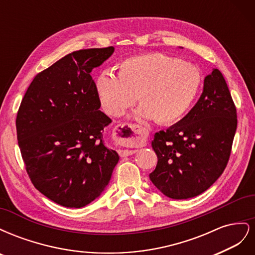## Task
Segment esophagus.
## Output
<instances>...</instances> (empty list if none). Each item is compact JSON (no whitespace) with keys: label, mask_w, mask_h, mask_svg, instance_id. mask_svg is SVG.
Listing matches in <instances>:
<instances>
[{"label":"esophagus","mask_w":255,"mask_h":255,"mask_svg":"<svg viewBox=\"0 0 255 255\" xmlns=\"http://www.w3.org/2000/svg\"><path fill=\"white\" fill-rule=\"evenodd\" d=\"M115 140L122 145H132L145 136L144 128L141 127L134 125V123H123L115 128ZM136 152V150L128 149H120L118 151L120 156H128L132 155Z\"/></svg>","instance_id":"esophagus-1"}]
</instances>
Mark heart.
<instances>
[{
	"label": "heart",
	"instance_id": "obj_1",
	"mask_svg": "<svg viewBox=\"0 0 255 255\" xmlns=\"http://www.w3.org/2000/svg\"><path fill=\"white\" fill-rule=\"evenodd\" d=\"M116 78L103 72L96 81L104 112L118 117L133 106L138 97L139 114L159 125L183 118L195 103L202 85L199 68L164 53L128 57L117 65Z\"/></svg>",
	"mask_w": 255,
	"mask_h": 255
}]
</instances>
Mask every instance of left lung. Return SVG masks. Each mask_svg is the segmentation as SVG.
Listing matches in <instances>:
<instances>
[{"instance_id": "8db88e82", "label": "left lung", "mask_w": 255, "mask_h": 255, "mask_svg": "<svg viewBox=\"0 0 255 255\" xmlns=\"http://www.w3.org/2000/svg\"><path fill=\"white\" fill-rule=\"evenodd\" d=\"M236 128V107L227 82L218 69H213L190 112L154 135L152 148L158 160L150 180L171 199L202 194L226 169Z\"/></svg>"}]
</instances>
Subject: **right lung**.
<instances>
[{
	"instance_id": "add662e5",
	"label": "right lung",
	"mask_w": 255,
	"mask_h": 255,
	"mask_svg": "<svg viewBox=\"0 0 255 255\" xmlns=\"http://www.w3.org/2000/svg\"><path fill=\"white\" fill-rule=\"evenodd\" d=\"M114 47L75 51L38 73L17 114L19 148L34 186L53 202L80 208L109 184L118 153L104 144L112 122L90 72Z\"/></svg>"
}]
</instances>
